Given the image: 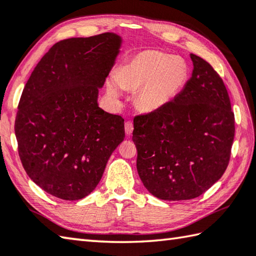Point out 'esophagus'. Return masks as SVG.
Returning <instances> with one entry per match:
<instances>
[{"instance_id": "esophagus-1", "label": "esophagus", "mask_w": 256, "mask_h": 256, "mask_svg": "<svg viewBox=\"0 0 256 256\" xmlns=\"http://www.w3.org/2000/svg\"><path fill=\"white\" fill-rule=\"evenodd\" d=\"M133 128H134L133 122H131V121H126V122H125V134H126L128 136H130V135L132 134Z\"/></svg>"}]
</instances>
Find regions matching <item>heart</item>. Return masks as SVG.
<instances>
[{
    "label": "heart",
    "instance_id": "heart-1",
    "mask_svg": "<svg viewBox=\"0 0 256 256\" xmlns=\"http://www.w3.org/2000/svg\"><path fill=\"white\" fill-rule=\"evenodd\" d=\"M188 70L178 58L156 50L138 52L118 70L116 82L108 83L113 96L121 95V88L138 90L135 103L146 112H153L168 104L181 91L186 81Z\"/></svg>",
    "mask_w": 256,
    "mask_h": 256
}]
</instances>
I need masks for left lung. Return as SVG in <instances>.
I'll use <instances>...</instances> for the list:
<instances>
[{"mask_svg":"<svg viewBox=\"0 0 256 256\" xmlns=\"http://www.w3.org/2000/svg\"><path fill=\"white\" fill-rule=\"evenodd\" d=\"M192 78L182 92L156 111L134 118L136 168L154 196L182 201L200 196L226 170L235 118L222 78L191 54Z\"/></svg>","mask_w":256,"mask_h":256,"instance_id":"8db88e82","label":"left lung"}]
</instances>
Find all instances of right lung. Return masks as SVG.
Segmentation results:
<instances>
[{
  "label": "right lung",
  "instance_id": "obj_1",
  "mask_svg": "<svg viewBox=\"0 0 256 256\" xmlns=\"http://www.w3.org/2000/svg\"><path fill=\"white\" fill-rule=\"evenodd\" d=\"M120 42L108 32L58 41L25 84L14 125L18 155L53 196L75 201L91 193L125 138L124 118L98 105Z\"/></svg>",
  "mask_w": 256,
  "mask_h": 256
}]
</instances>
